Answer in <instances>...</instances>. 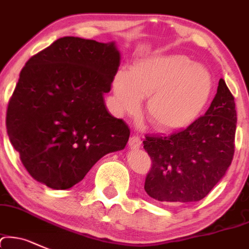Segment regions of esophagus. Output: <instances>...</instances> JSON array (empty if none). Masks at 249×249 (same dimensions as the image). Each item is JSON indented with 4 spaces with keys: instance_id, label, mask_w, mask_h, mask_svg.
Segmentation results:
<instances>
[{
    "instance_id": "esophagus-1",
    "label": "esophagus",
    "mask_w": 249,
    "mask_h": 249,
    "mask_svg": "<svg viewBox=\"0 0 249 249\" xmlns=\"http://www.w3.org/2000/svg\"><path fill=\"white\" fill-rule=\"evenodd\" d=\"M128 146H129L130 149H139L141 146V140L139 136H132L128 141Z\"/></svg>"
}]
</instances>
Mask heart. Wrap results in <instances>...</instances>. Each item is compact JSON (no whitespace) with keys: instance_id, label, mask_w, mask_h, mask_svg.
<instances>
[{"instance_id":"obj_1","label":"heart","mask_w":249,"mask_h":249,"mask_svg":"<svg viewBox=\"0 0 249 249\" xmlns=\"http://www.w3.org/2000/svg\"><path fill=\"white\" fill-rule=\"evenodd\" d=\"M114 97L120 115L135 114L141 98L148 97L146 116L161 132H176L198 119L213 90L208 69L183 54L158 55L138 61L114 79Z\"/></svg>"}]
</instances>
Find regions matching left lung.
I'll return each mask as SVG.
<instances>
[{"label":"left lung","instance_id":"left-lung-1","mask_svg":"<svg viewBox=\"0 0 249 249\" xmlns=\"http://www.w3.org/2000/svg\"><path fill=\"white\" fill-rule=\"evenodd\" d=\"M236 121L234 97L220 79L203 116L166 136H146L143 148L153 162L147 195L172 205L204 198L231 166Z\"/></svg>","mask_w":249,"mask_h":249}]
</instances>
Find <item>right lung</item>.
I'll use <instances>...</instances> for the list:
<instances>
[{
    "instance_id": "right-lung-1",
    "label": "right lung",
    "mask_w": 249,
    "mask_h": 249,
    "mask_svg": "<svg viewBox=\"0 0 249 249\" xmlns=\"http://www.w3.org/2000/svg\"><path fill=\"white\" fill-rule=\"evenodd\" d=\"M115 41L64 36L26 63L7 110V133L23 166L51 189H70L124 149L130 130L109 114L104 93L119 70Z\"/></svg>"
}]
</instances>
